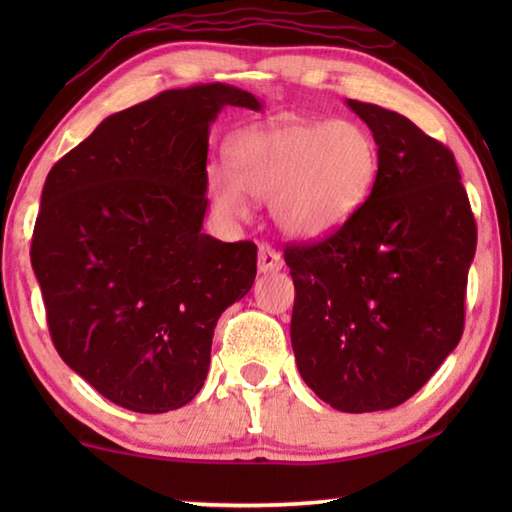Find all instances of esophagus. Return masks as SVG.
<instances>
[{
  "instance_id": "obj_1",
  "label": "esophagus",
  "mask_w": 512,
  "mask_h": 512,
  "mask_svg": "<svg viewBox=\"0 0 512 512\" xmlns=\"http://www.w3.org/2000/svg\"><path fill=\"white\" fill-rule=\"evenodd\" d=\"M282 268V257L275 248L262 244L259 246V273H275Z\"/></svg>"
}]
</instances>
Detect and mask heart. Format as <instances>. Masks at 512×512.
<instances>
[{
    "instance_id": "heart-1",
    "label": "heart",
    "mask_w": 512,
    "mask_h": 512,
    "mask_svg": "<svg viewBox=\"0 0 512 512\" xmlns=\"http://www.w3.org/2000/svg\"><path fill=\"white\" fill-rule=\"evenodd\" d=\"M228 153L230 167H207L216 210L241 216L246 194L268 198L277 230L293 239H318L348 221L379 169L370 133L352 121H273L239 133Z\"/></svg>"
}]
</instances>
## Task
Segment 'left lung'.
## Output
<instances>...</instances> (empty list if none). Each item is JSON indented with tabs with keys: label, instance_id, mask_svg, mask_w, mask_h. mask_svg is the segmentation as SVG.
Instances as JSON below:
<instances>
[{
	"label": "left lung",
	"instance_id": "obj_1",
	"mask_svg": "<svg viewBox=\"0 0 512 512\" xmlns=\"http://www.w3.org/2000/svg\"><path fill=\"white\" fill-rule=\"evenodd\" d=\"M377 144L372 192L334 235L287 246L300 377L345 413L386 411L461 341L476 223L454 153L411 119L348 99Z\"/></svg>",
	"mask_w": 512,
	"mask_h": 512
}]
</instances>
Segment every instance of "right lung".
I'll list each match as a JSON object with an SVG mask.
<instances>
[{"label":"right lung","mask_w":512,"mask_h":512,"mask_svg":"<svg viewBox=\"0 0 512 512\" xmlns=\"http://www.w3.org/2000/svg\"><path fill=\"white\" fill-rule=\"evenodd\" d=\"M235 85L167 90L115 112L45 180L31 264L56 350L117 406L167 413L210 370L216 320L257 275L253 241L203 232L207 137Z\"/></svg>","instance_id":"add662e5"}]
</instances>
